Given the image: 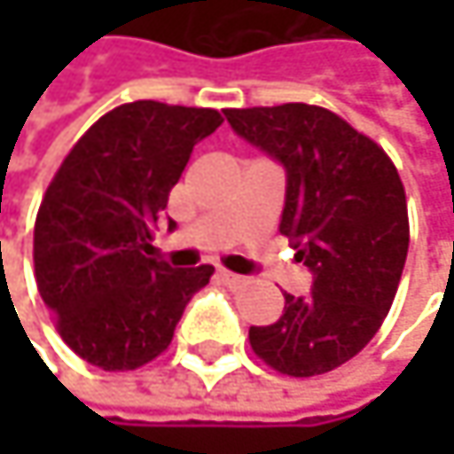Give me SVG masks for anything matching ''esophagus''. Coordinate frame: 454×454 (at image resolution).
I'll use <instances>...</instances> for the list:
<instances>
[{"label": "esophagus", "instance_id": "obj_1", "mask_svg": "<svg viewBox=\"0 0 454 454\" xmlns=\"http://www.w3.org/2000/svg\"><path fill=\"white\" fill-rule=\"evenodd\" d=\"M218 281L228 286V289H241L244 284H247V278L244 276H236V273H231V270H218Z\"/></svg>", "mask_w": 454, "mask_h": 454}]
</instances>
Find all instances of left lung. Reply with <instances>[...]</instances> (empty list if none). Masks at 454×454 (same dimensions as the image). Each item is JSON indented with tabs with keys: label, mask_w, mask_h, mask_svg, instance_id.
I'll return each mask as SVG.
<instances>
[{
	"label": "left lung",
	"mask_w": 454,
	"mask_h": 454,
	"mask_svg": "<svg viewBox=\"0 0 454 454\" xmlns=\"http://www.w3.org/2000/svg\"><path fill=\"white\" fill-rule=\"evenodd\" d=\"M231 129L286 168L281 236L313 270L308 297L252 325V352L294 379L352 360L389 313L410 244L408 200L389 154L336 113L286 102L226 110Z\"/></svg>",
	"instance_id": "left-lung-1"
}]
</instances>
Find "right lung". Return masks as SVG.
Returning a JSON list of instances; mask_svg holds the SVG:
<instances>
[{"mask_svg":"<svg viewBox=\"0 0 454 454\" xmlns=\"http://www.w3.org/2000/svg\"><path fill=\"white\" fill-rule=\"evenodd\" d=\"M223 123L213 107L154 99L121 105L73 144L34 226V270L62 341L102 371H137L162 355L213 265L146 257L189 154ZM173 228V221H170Z\"/></svg>","mask_w":454,"mask_h":454,"instance_id":"right-lung-1","label":"right lung"}]
</instances>
